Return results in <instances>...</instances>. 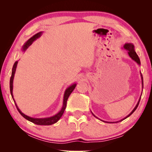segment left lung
I'll return each instance as SVG.
<instances>
[{
  "mask_svg": "<svg viewBox=\"0 0 152 152\" xmlns=\"http://www.w3.org/2000/svg\"><path fill=\"white\" fill-rule=\"evenodd\" d=\"M124 48L126 49V50L128 51V54H129V57H130L131 58H132V59L133 60H134V61H136V63L138 64V65H140V59H139L138 55H137L136 53V51H135V50H134V45H133L132 43H125V44L124 45ZM140 75H141V79H142V88H143V78H142V74H141V72H140ZM140 99H139V101H138V104H137L136 106V107L134 108V110H133V111H132V112H131V113H130L129 114V115H128L127 116H126V117L123 118V119L121 120H120V121H122V120H124V119H126V118H128L129 116H130L133 113H134V112L135 111H136V109H137V107H138V104H139V102H140ZM92 114H93V115L95 116V117H96V116H95L93 113H92ZM96 118H97V117H96ZM112 122H111V123H112Z\"/></svg>",
  "mask_w": 152,
  "mask_h": 152,
  "instance_id": "1",
  "label": "left lung"
}]
</instances>
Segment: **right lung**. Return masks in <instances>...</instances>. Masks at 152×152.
Returning a JSON list of instances; mask_svg holds the SVG:
<instances>
[{
	"mask_svg": "<svg viewBox=\"0 0 152 152\" xmlns=\"http://www.w3.org/2000/svg\"><path fill=\"white\" fill-rule=\"evenodd\" d=\"M41 34H42V32H40L39 33H37L35 35H34L32 37H31V38L29 39V40L27 41V42L25 43L23 46V51H26V49L28 48L30 46V45L32 44V42L36 40L37 39H38L39 37H41ZM17 64H18V61H16L15 63H14V66H13V68H12V76L11 77H10V93H11V95H12V98L14 99V97H13V93H12V91H13V80H14V74H15V72H16V66H17ZM76 86V84H74L71 85V86L68 87V88L66 89L65 93H64V102H63V107H62L61 111H60L59 113L56 114L54 116H52V117H50V118H31V117H29V116L25 115L24 113H23L21 111H20V110L18 109L17 105H16V104L15 102V101H14V103H15L16 104V107L17 108L18 112H19L20 115H21L24 118H26V120H29L30 122H33L34 124H38V125H51V124H53L57 122L58 120H59L61 117L63 115L64 111H65L66 109V104H67V100H68V97H69V95L71 94V93L73 91V90L75 88Z\"/></svg>",
	"mask_w": 152,
	"mask_h": 152,
	"instance_id": "obj_1",
	"label": "right lung"
}]
</instances>
